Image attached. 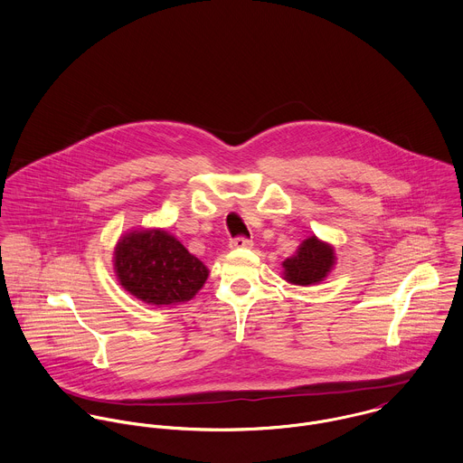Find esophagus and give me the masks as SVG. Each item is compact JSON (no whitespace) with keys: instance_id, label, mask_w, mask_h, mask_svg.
I'll list each match as a JSON object with an SVG mask.
<instances>
[{"instance_id":"34e87169","label":"esophagus","mask_w":463,"mask_h":463,"mask_svg":"<svg viewBox=\"0 0 463 463\" xmlns=\"http://www.w3.org/2000/svg\"><path fill=\"white\" fill-rule=\"evenodd\" d=\"M253 246V241L246 239V237H235L232 242H230V248L232 250H246V248H251Z\"/></svg>"}]
</instances>
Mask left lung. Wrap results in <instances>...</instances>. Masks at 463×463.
Instances as JSON below:
<instances>
[{
    "label": "left lung",
    "instance_id": "8db88e82",
    "mask_svg": "<svg viewBox=\"0 0 463 463\" xmlns=\"http://www.w3.org/2000/svg\"><path fill=\"white\" fill-rule=\"evenodd\" d=\"M335 251L330 244L316 235L303 241L296 255L283 262V278L294 285H316L323 281L335 265Z\"/></svg>",
    "mask_w": 463,
    "mask_h": 463
}]
</instances>
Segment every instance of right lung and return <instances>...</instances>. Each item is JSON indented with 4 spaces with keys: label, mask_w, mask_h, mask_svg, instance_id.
I'll list each match as a JSON object with an SVG mask.
<instances>
[{
    "label": "right lung",
    "mask_w": 463,
    "mask_h": 463,
    "mask_svg": "<svg viewBox=\"0 0 463 463\" xmlns=\"http://www.w3.org/2000/svg\"><path fill=\"white\" fill-rule=\"evenodd\" d=\"M119 283L147 305H176L196 296L208 269L165 230L125 233L114 251Z\"/></svg>",
    "instance_id": "1"
}]
</instances>
